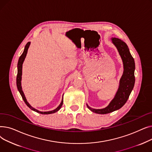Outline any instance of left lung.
Listing matches in <instances>:
<instances>
[{
    "mask_svg": "<svg viewBox=\"0 0 152 152\" xmlns=\"http://www.w3.org/2000/svg\"><path fill=\"white\" fill-rule=\"evenodd\" d=\"M112 42L116 47L123 61L124 73L121 78L118 91L110 105L103 109H93L87 105L94 113L107 114L121 108L128 99L135 83V62L127 44L119 39L113 37Z\"/></svg>",
    "mask_w": 152,
    "mask_h": 152,
    "instance_id": "obj_1",
    "label": "left lung"
}]
</instances>
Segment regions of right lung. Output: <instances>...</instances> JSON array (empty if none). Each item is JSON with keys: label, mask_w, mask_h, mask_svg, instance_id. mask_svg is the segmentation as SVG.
<instances>
[{"label": "right lung", "mask_w": 152, "mask_h": 152, "mask_svg": "<svg viewBox=\"0 0 152 152\" xmlns=\"http://www.w3.org/2000/svg\"><path fill=\"white\" fill-rule=\"evenodd\" d=\"M29 45H30V42H28L26 45H25V49H24V51L23 52V53L21 54V55L20 57L19 58V60H18V73H17V88H18V91L20 92L21 97H22V99L23 100H24V102H25V103L26 104V105L30 108L32 110H33L34 111H36V112L39 113H41V114H43V115H48V114H51V113H54L55 112H57V111H58L61 107L62 105H63V99H62V100H61V102L60 104V105L56 108L55 110H52V111H46V112H42V111H39L34 108H33V107H32L29 103L28 102H27L25 97V95H24L23 94V92L22 91V89H21V75H22V65H23V63L24 61V60H25V58L26 57V54H27V52H28V48L29 47Z\"/></svg>", "instance_id": "add662e5"}]
</instances>
